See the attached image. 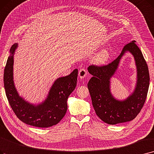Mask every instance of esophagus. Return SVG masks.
<instances>
[{"label":"esophagus","instance_id":"obj_1","mask_svg":"<svg viewBox=\"0 0 154 154\" xmlns=\"http://www.w3.org/2000/svg\"><path fill=\"white\" fill-rule=\"evenodd\" d=\"M88 75V72L84 69H81L79 72V76L81 79H84Z\"/></svg>","mask_w":154,"mask_h":154}]
</instances>
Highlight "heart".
<instances>
[{"mask_svg":"<svg viewBox=\"0 0 154 154\" xmlns=\"http://www.w3.org/2000/svg\"><path fill=\"white\" fill-rule=\"evenodd\" d=\"M109 58V53L107 50H103L99 52L96 56L94 60L97 64H104L108 60Z\"/></svg>","mask_w":154,"mask_h":154,"instance_id":"obj_1","label":"heart"}]
</instances>
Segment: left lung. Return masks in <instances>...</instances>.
I'll list each match as a JSON object with an SVG mask.
<instances>
[{"mask_svg": "<svg viewBox=\"0 0 154 154\" xmlns=\"http://www.w3.org/2000/svg\"><path fill=\"white\" fill-rule=\"evenodd\" d=\"M126 51L134 57L137 69V82L134 92L123 101L116 100L110 91V78L117 68L120 60ZM88 71L92 75L88 84L92 106L96 115L109 125L131 121L144 105L150 84L147 64L135 41L125 45L122 53L111 63L103 66L90 65Z\"/></svg>", "mask_w": 154, "mask_h": 154, "instance_id": "left-lung-1", "label": "left lung"}]
</instances>
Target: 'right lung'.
Instances as JSON below:
<instances>
[{"label":"right lung","instance_id":"add662e5","mask_svg":"<svg viewBox=\"0 0 154 154\" xmlns=\"http://www.w3.org/2000/svg\"><path fill=\"white\" fill-rule=\"evenodd\" d=\"M17 44L12 46L4 73V84L7 98L17 117L23 123L39 128H48L58 123L67 109L66 101L77 85L78 70L70 75L57 79L53 84L47 98L37 106L20 97L13 81L14 53Z\"/></svg>","mask_w":154,"mask_h":154}]
</instances>
